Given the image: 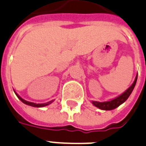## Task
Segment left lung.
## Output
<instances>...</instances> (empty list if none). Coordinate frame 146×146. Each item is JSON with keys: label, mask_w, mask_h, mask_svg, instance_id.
Segmentation results:
<instances>
[{"label": "left lung", "mask_w": 146, "mask_h": 146, "mask_svg": "<svg viewBox=\"0 0 146 146\" xmlns=\"http://www.w3.org/2000/svg\"><path fill=\"white\" fill-rule=\"evenodd\" d=\"M136 81H137V76L135 77V79L133 84L127 90H126L125 92H124L123 94H121L120 96H119L118 98H115L113 100H110V101H107V102H98V101H92V104H93L95 107H98L99 109L101 110H110L115 109L117 107H119V105L122 104L123 103L125 102L127 98L129 97V95L132 93V91H133L134 89V87L135 85V83H136Z\"/></svg>", "instance_id": "8db88e82"}]
</instances>
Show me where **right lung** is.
<instances>
[{"mask_svg": "<svg viewBox=\"0 0 146 146\" xmlns=\"http://www.w3.org/2000/svg\"><path fill=\"white\" fill-rule=\"evenodd\" d=\"M16 94H17V98L20 99L21 101H22L23 103H24V104H26L27 105H30V106H32V107H45V106H47V105L50 104H52V103L53 102V100H51V101H49V102L48 103H46V104H35V103H32V102H29V101H27V100H23V98H21L20 97V96L18 95L17 94L15 93Z\"/></svg>", "mask_w": 146, "mask_h": 146, "instance_id": "obj_1", "label": "right lung"}]
</instances>
